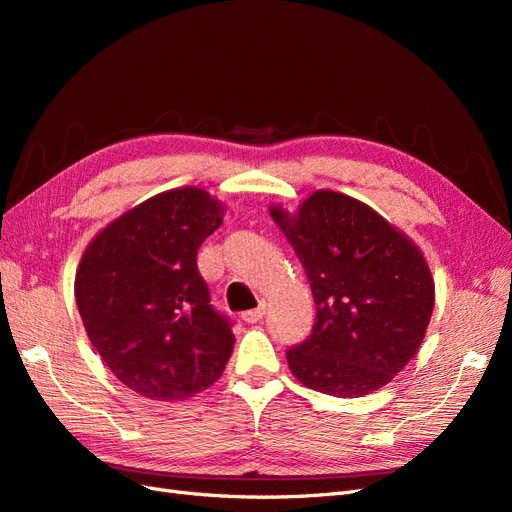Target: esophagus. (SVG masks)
I'll list each match as a JSON object with an SVG mask.
<instances>
[{
    "mask_svg": "<svg viewBox=\"0 0 512 512\" xmlns=\"http://www.w3.org/2000/svg\"><path fill=\"white\" fill-rule=\"evenodd\" d=\"M241 318H243L245 322H250V324L260 322L262 318H265V305H258L256 309H250V312H245Z\"/></svg>",
    "mask_w": 512,
    "mask_h": 512,
    "instance_id": "1",
    "label": "esophagus"
}]
</instances>
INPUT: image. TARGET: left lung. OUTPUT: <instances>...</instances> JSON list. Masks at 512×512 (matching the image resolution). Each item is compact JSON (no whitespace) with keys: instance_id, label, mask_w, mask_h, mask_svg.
<instances>
[{"instance_id":"1","label":"left lung","mask_w":512,"mask_h":512,"mask_svg":"<svg viewBox=\"0 0 512 512\" xmlns=\"http://www.w3.org/2000/svg\"><path fill=\"white\" fill-rule=\"evenodd\" d=\"M307 273L312 335L286 352L299 382L361 397L391 382L421 348L436 301L423 252L380 213L318 190L297 213L269 209Z\"/></svg>"}]
</instances>
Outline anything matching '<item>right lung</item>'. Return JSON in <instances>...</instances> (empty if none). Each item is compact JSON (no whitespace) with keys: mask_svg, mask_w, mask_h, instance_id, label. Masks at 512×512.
Listing matches in <instances>:
<instances>
[{"mask_svg":"<svg viewBox=\"0 0 512 512\" xmlns=\"http://www.w3.org/2000/svg\"><path fill=\"white\" fill-rule=\"evenodd\" d=\"M222 218L209 192L168 190L100 230L81 258L74 297L89 342L138 395L181 401L222 376L235 335L196 265Z\"/></svg>","mask_w":512,"mask_h":512,"instance_id":"right-lung-1","label":"right lung"}]
</instances>
